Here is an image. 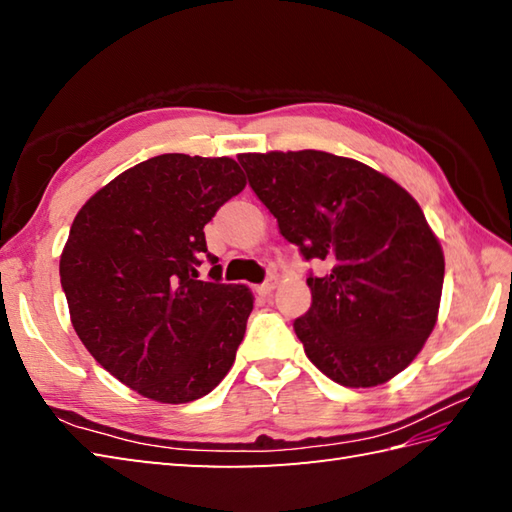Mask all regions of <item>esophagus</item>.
Here are the masks:
<instances>
[{"label": "esophagus", "instance_id": "1", "mask_svg": "<svg viewBox=\"0 0 512 512\" xmlns=\"http://www.w3.org/2000/svg\"><path fill=\"white\" fill-rule=\"evenodd\" d=\"M273 290H275V279H268V281H264L262 286H257V295L270 297V295H273Z\"/></svg>", "mask_w": 512, "mask_h": 512}]
</instances>
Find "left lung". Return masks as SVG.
Instances as JSON below:
<instances>
[{
  "instance_id": "1",
  "label": "left lung",
  "mask_w": 512,
  "mask_h": 512,
  "mask_svg": "<svg viewBox=\"0 0 512 512\" xmlns=\"http://www.w3.org/2000/svg\"><path fill=\"white\" fill-rule=\"evenodd\" d=\"M279 233L330 273L308 275L295 319L310 361L343 387L383 385L436 325L444 255L411 195L383 173L328 151L237 156Z\"/></svg>"
}]
</instances>
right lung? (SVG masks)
<instances>
[{
  "mask_svg": "<svg viewBox=\"0 0 512 512\" xmlns=\"http://www.w3.org/2000/svg\"><path fill=\"white\" fill-rule=\"evenodd\" d=\"M246 187L231 158L162 154L123 171L76 213L59 275L81 343L140 396L180 405L233 367L253 310L222 284L204 224ZM209 258V282L197 268Z\"/></svg>",
  "mask_w": 512,
  "mask_h": 512,
  "instance_id": "add662e5",
  "label": "right lung"
}]
</instances>
